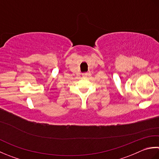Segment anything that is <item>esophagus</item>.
<instances>
[{
	"label": "esophagus",
	"mask_w": 159,
	"mask_h": 159,
	"mask_svg": "<svg viewBox=\"0 0 159 159\" xmlns=\"http://www.w3.org/2000/svg\"><path fill=\"white\" fill-rule=\"evenodd\" d=\"M87 76V73H84L83 74V77H86Z\"/></svg>",
	"instance_id": "1"
}]
</instances>
